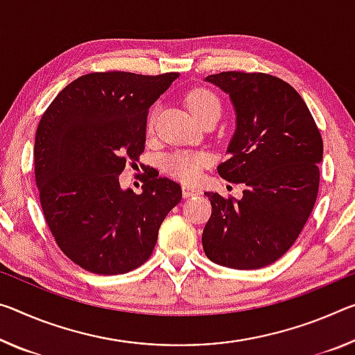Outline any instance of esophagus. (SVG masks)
Masks as SVG:
<instances>
[{"mask_svg":"<svg viewBox=\"0 0 355 355\" xmlns=\"http://www.w3.org/2000/svg\"><path fill=\"white\" fill-rule=\"evenodd\" d=\"M200 194V189L199 188H194V187H189V184H183V198H196V196Z\"/></svg>","mask_w":355,"mask_h":355,"instance_id":"34e87169","label":"esophagus"}]
</instances>
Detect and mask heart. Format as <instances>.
I'll use <instances>...</instances> for the list:
<instances>
[{
  "label": "heart",
  "instance_id": "1",
  "mask_svg": "<svg viewBox=\"0 0 355 355\" xmlns=\"http://www.w3.org/2000/svg\"><path fill=\"white\" fill-rule=\"evenodd\" d=\"M187 103L196 118L207 114H221V101L215 93L208 88H194L187 96ZM153 128V115L148 120V129ZM210 157L205 153H194V151H177L166 159V168L171 175L177 177L182 182H196L200 177L202 168L208 166Z\"/></svg>",
  "mask_w": 355,
  "mask_h": 355
}]
</instances>
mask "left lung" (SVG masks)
Wrapping results in <instances>:
<instances>
[{
  "label": "left lung",
  "mask_w": 355,
  "mask_h": 355,
  "mask_svg": "<svg viewBox=\"0 0 355 355\" xmlns=\"http://www.w3.org/2000/svg\"><path fill=\"white\" fill-rule=\"evenodd\" d=\"M235 107L237 128L218 173L243 183V198L205 193L211 216L202 234L207 257L219 266H270L299 237L319 191L322 137L311 112L288 82L263 72L208 76Z\"/></svg>",
  "instance_id": "1"
}]
</instances>
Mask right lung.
Here are the masks:
<instances>
[{
    "label": "right lung",
    "mask_w": 355,
    "mask_h": 355,
    "mask_svg": "<svg viewBox=\"0 0 355 355\" xmlns=\"http://www.w3.org/2000/svg\"><path fill=\"white\" fill-rule=\"evenodd\" d=\"M177 77L92 72L61 89L39 121L35 175L44 218L60 250L87 272L123 275L147 262L182 200V187L157 172L144 178L140 194L118 180L144 153L150 107Z\"/></svg>",
    "instance_id": "obj_1"
}]
</instances>
